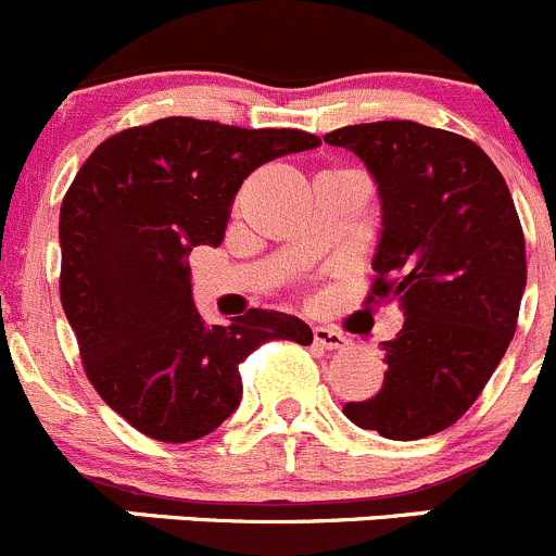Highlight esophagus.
<instances>
[{"instance_id":"1","label":"esophagus","mask_w":556,"mask_h":556,"mask_svg":"<svg viewBox=\"0 0 556 556\" xmlns=\"http://www.w3.org/2000/svg\"><path fill=\"white\" fill-rule=\"evenodd\" d=\"M314 344H317L319 350L339 352V350H346L350 339H346L344 333H339V330H333V328H314Z\"/></svg>"}]
</instances>
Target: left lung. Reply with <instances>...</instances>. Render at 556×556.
Segmentation results:
<instances>
[{"label": "left lung", "mask_w": 556, "mask_h": 556, "mask_svg": "<svg viewBox=\"0 0 556 556\" xmlns=\"http://www.w3.org/2000/svg\"><path fill=\"white\" fill-rule=\"evenodd\" d=\"M325 142L368 166L382 199V239L366 304H401L384 341L382 390L346 403L363 430L425 439L476 403L519 319L525 233L508 185L470 139L414 121L336 128Z\"/></svg>", "instance_id": "8db88e82"}]
</instances>
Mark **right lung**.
<instances>
[{"label": "right lung", "mask_w": 556, "mask_h": 556, "mask_svg": "<svg viewBox=\"0 0 556 556\" xmlns=\"http://www.w3.org/2000/svg\"><path fill=\"white\" fill-rule=\"evenodd\" d=\"M319 144L299 128L161 117L104 139L64 195L61 306L88 382L131 428L164 444L212 433L242 401L239 363L309 325L250 309L204 325L190 299L193 247L226 237L231 201L257 166Z\"/></svg>", "instance_id": "right-lung-1"}]
</instances>
